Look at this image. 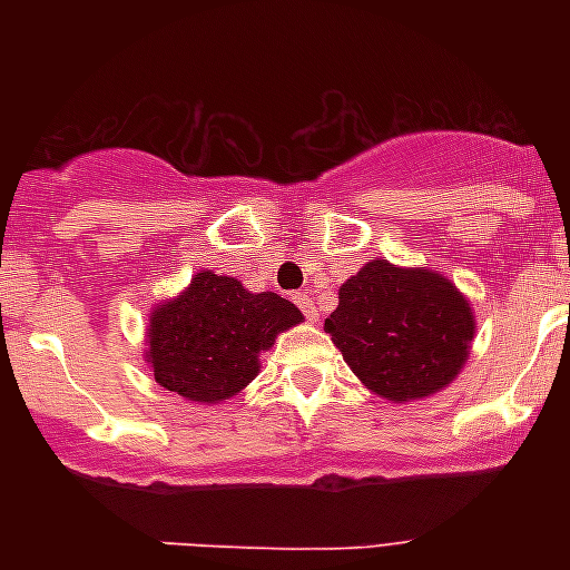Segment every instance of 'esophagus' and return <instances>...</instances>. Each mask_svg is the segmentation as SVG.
I'll return each mask as SVG.
<instances>
[{
  "label": "esophagus",
  "mask_w": 570,
  "mask_h": 570,
  "mask_svg": "<svg viewBox=\"0 0 570 570\" xmlns=\"http://www.w3.org/2000/svg\"><path fill=\"white\" fill-rule=\"evenodd\" d=\"M294 302L299 305V311L308 316L311 322H316V308H314V299L308 294H294Z\"/></svg>",
  "instance_id": "1"
}]
</instances>
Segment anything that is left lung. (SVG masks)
Returning a JSON list of instances; mask_svg holds the SVG:
<instances>
[{"label":"left lung","instance_id":"1","mask_svg":"<svg viewBox=\"0 0 570 570\" xmlns=\"http://www.w3.org/2000/svg\"><path fill=\"white\" fill-rule=\"evenodd\" d=\"M471 302L448 276L371 259L340 288L325 334L360 382L391 402L431 396L456 380L473 342Z\"/></svg>","mask_w":570,"mask_h":570}]
</instances>
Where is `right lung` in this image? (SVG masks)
Returning <instances> with one entry per match:
<instances>
[{"label": "right lung", "instance_id": "1", "mask_svg": "<svg viewBox=\"0 0 570 570\" xmlns=\"http://www.w3.org/2000/svg\"><path fill=\"white\" fill-rule=\"evenodd\" d=\"M299 322V308L279 294H250L234 276L199 271L154 308L145 360L165 391L216 405L239 394L259 374L262 351Z\"/></svg>", "mask_w": 570, "mask_h": 570}]
</instances>
